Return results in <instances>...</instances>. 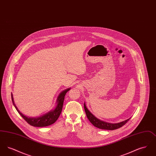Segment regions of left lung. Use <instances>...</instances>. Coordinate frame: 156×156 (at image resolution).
<instances>
[{
    "instance_id": "obj_1",
    "label": "left lung",
    "mask_w": 156,
    "mask_h": 156,
    "mask_svg": "<svg viewBox=\"0 0 156 156\" xmlns=\"http://www.w3.org/2000/svg\"><path fill=\"white\" fill-rule=\"evenodd\" d=\"M84 109L86 113L88 119L90 121V122L95 127H97L99 129H105V130H115L117 129H119L120 127H122L123 125H125L126 123L129 120V119H127L126 120L120 122L119 123H108L106 122H105L103 120H101L100 119H98L96 118L89 111L88 109V108L86 106L85 103H84Z\"/></svg>"
}]
</instances>
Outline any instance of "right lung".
<instances>
[{"mask_svg": "<svg viewBox=\"0 0 156 156\" xmlns=\"http://www.w3.org/2000/svg\"><path fill=\"white\" fill-rule=\"evenodd\" d=\"M71 88H68L62 90L57 99L56 102V106L50 111L46 113L44 115H41L39 117L36 118H29L28 116H26L24 115L22 112L18 109L17 107L16 106V104H15V101L13 99V94H12V102L15 106L16 109L18 113L20 114V115L22 117L23 119H24L29 125L34 127H45V126H49L53 124L56 122V120L59 118V115L62 111V106L64 103V98L66 96V94L68 90H69Z\"/></svg>", "mask_w": 156, "mask_h": 156, "instance_id": "add662e5", "label": "right lung"}]
</instances>
